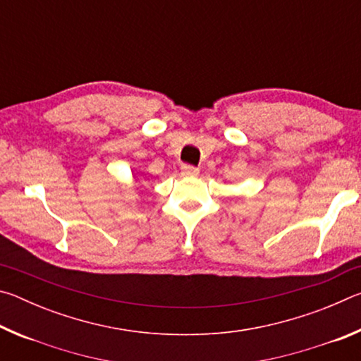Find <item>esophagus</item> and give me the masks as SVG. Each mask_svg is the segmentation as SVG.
Segmentation results:
<instances>
[{"mask_svg": "<svg viewBox=\"0 0 361 361\" xmlns=\"http://www.w3.org/2000/svg\"><path fill=\"white\" fill-rule=\"evenodd\" d=\"M181 175L183 176H197L199 169H195L192 166H183L181 167Z\"/></svg>", "mask_w": 361, "mask_h": 361, "instance_id": "34e87169", "label": "esophagus"}]
</instances>
